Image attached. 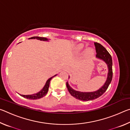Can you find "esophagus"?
<instances>
[{"label":"esophagus","mask_w":130,"mask_h":130,"mask_svg":"<svg viewBox=\"0 0 130 130\" xmlns=\"http://www.w3.org/2000/svg\"><path fill=\"white\" fill-rule=\"evenodd\" d=\"M65 69L66 70H68V69H69V68H68V67H65Z\"/></svg>","instance_id":"1"}]
</instances>
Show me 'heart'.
<instances>
[{"label": "heart", "mask_w": 130, "mask_h": 130, "mask_svg": "<svg viewBox=\"0 0 130 130\" xmlns=\"http://www.w3.org/2000/svg\"><path fill=\"white\" fill-rule=\"evenodd\" d=\"M84 47H85L84 44L79 43L75 46V47H74V50H75V52H79L81 51V50L84 49ZM85 53L87 55V56H92L94 54V51L93 49L89 47V48H87L86 50H85Z\"/></svg>", "instance_id": "heart-1"}]
</instances>
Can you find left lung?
Returning <instances> with one entry per match:
<instances>
[{"mask_svg": "<svg viewBox=\"0 0 130 130\" xmlns=\"http://www.w3.org/2000/svg\"><path fill=\"white\" fill-rule=\"evenodd\" d=\"M94 46L96 47L97 58L103 60L106 63L108 67V74L107 80L105 81L104 84L100 88L93 92H80L73 89L70 86L68 82L67 83V87L68 91L72 96L78 100L82 101H89L93 100L99 98L106 91L109 85L111 83L112 78V60L110 54L107 51L106 49L101 44L94 42Z\"/></svg>", "mask_w": 130, "mask_h": 130, "instance_id": "obj_1", "label": "left lung"}]
</instances>
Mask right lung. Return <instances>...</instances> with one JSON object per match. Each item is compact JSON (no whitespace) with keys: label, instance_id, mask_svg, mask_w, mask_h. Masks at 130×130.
Wrapping results in <instances>:
<instances>
[{"label":"right lung","instance_id":"right-lung-1","mask_svg":"<svg viewBox=\"0 0 130 130\" xmlns=\"http://www.w3.org/2000/svg\"><path fill=\"white\" fill-rule=\"evenodd\" d=\"M28 39H38V40H40V41H49V39L45 38V37H31V38H30ZM56 76H57V74H56V75H54L53 77H50V78L48 79L46 82L45 86H44L43 88L40 91L38 92V93H34L32 94H27V95H23V94H20V95L21 96L23 97V98L27 99H30V100H36V99H39L43 98V97L46 96V94H47L48 91H49V87L50 80H52V78L53 77H55Z\"/></svg>","mask_w":130,"mask_h":130}]
</instances>
